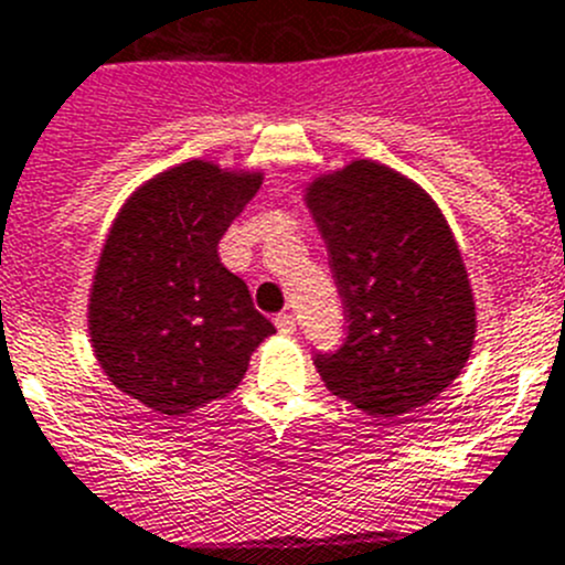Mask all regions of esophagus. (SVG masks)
<instances>
[{"instance_id": "1", "label": "esophagus", "mask_w": 565, "mask_h": 565, "mask_svg": "<svg viewBox=\"0 0 565 565\" xmlns=\"http://www.w3.org/2000/svg\"><path fill=\"white\" fill-rule=\"evenodd\" d=\"M274 324L279 332H297V319L291 313H277L274 316Z\"/></svg>"}]
</instances>
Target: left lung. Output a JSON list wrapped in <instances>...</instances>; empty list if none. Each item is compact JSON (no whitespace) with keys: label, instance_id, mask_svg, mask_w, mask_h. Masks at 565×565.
I'll use <instances>...</instances> for the list:
<instances>
[{"label":"left lung","instance_id":"8db88e82","mask_svg":"<svg viewBox=\"0 0 565 565\" xmlns=\"http://www.w3.org/2000/svg\"><path fill=\"white\" fill-rule=\"evenodd\" d=\"M347 338L316 352L327 388L369 416L427 405L466 366L475 299L449 224L433 199L388 166L354 160L308 188Z\"/></svg>","mask_w":565,"mask_h":565}]
</instances>
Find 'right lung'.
Segmentation results:
<instances>
[{
    "label": "right lung",
    "instance_id": "add662e5",
    "mask_svg": "<svg viewBox=\"0 0 565 565\" xmlns=\"http://www.w3.org/2000/svg\"><path fill=\"white\" fill-rule=\"evenodd\" d=\"M260 188L191 160L130 196L99 257L88 324L116 388L152 411L182 416L244 380L274 324L218 257V241Z\"/></svg>",
    "mask_w": 565,
    "mask_h": 565
}]
</instances>
